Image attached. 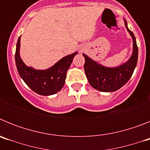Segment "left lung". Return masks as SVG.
<instances>
[{"instance_id":"8db88e82","label":"left lung","mask_w":150,"mask_h":150,"mask_svg":"<svg viewBox=\"0 0 150 150\" xmlns=\"http://www.w3.org/2000/svg\"><path fill=\"white\" fill-rule=\"evenodd\" d=\"M125 25L133 40V52L126 62L115 67L101 65L91 58L83 54L85 58L84 70L88 81L95 89L104 92H111L120 89L132 77L137 62L138 48L136 39L132 30L128 29L127 22L124 19Z\"/></svg>"}]
</instances>
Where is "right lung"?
Masks as SVG:
<instances>
[{
  "mask_svg": "<svg viewBox=\"0 0 150 150\" xmlns=\"http://www.w3.org/2000/svg\"><path fill=\"white\" fill-rule=\"evenodd\" d=\"M20 38L17 41L15 60L21 78L30 89L38 95L48 96L57 93L63 88L67 70L78 52L64 57L50 68L36 70L26 65L21 59L19 54Z\"/></svg>",
  "mask_w": 150,
  "mask_h": 150,
  "instance_id": "1",
  "label": "right lung"
}]
</instances>
